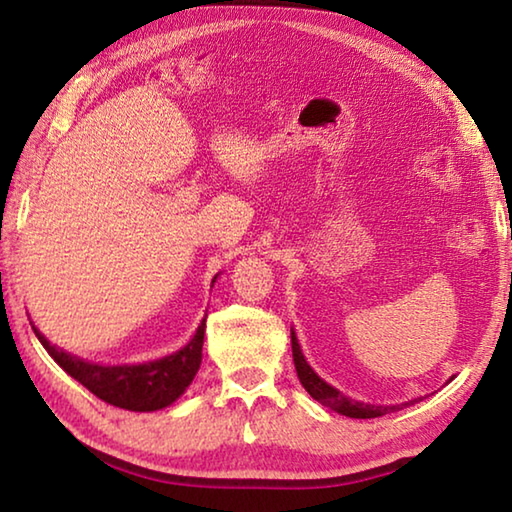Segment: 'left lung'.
Here are the masks:
<instances>
[{
	"label": "left lung",
	"mask_w": 512,
	"mask_h": 512,
	"mask_svg": "<svg viewBox=\"0 0 512 512\" xmlns=\"http://www.w3.org/2000/svg\"><path fill=\"white\" fill-rule=\"evenodd\" d=\"M291 350H293V363H296L298 379H300V384L305 386V391L314 397L316 402H320L323 406H329V409L336 413L348 415V418H361V420L379 418V415L400 411V409H404V406H411L413 402H418V400H411L404 404L379 406V404H363V402L352 400V397H345L341 391H336L334 386H329L327 381L320 379L316 372L311 370V366L305 359V354H302V350H300V343H298L296 332H293V329H291Z\"/></svg>",
	"instance_id": "1"
}]
</instances>
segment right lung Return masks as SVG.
I'll return each mask as SVG.
<instances>
[{"mask_svg":"<svg viewBox=\"0 0 512 512\" xmlns=\"http://www.w3.org/2000/svg\"><path fill=\"white\" fill-rule=\"evenodd\" d=\"M216 280V277H214ZM212 280V282H214ZM207 318V314H205ZM205 318L198 325L194 339L185 348L169 354V357L155 359L137 366H99L85 359L74 357L65 350L51 345L36 327L38 341L42 343L51 359L63 368L69 377L88 388L99 400L128 411H158L178 400L192 384L203 357L205 339Z\"/></svg>","mask_w":512,"mask_h":512,"instance_id":"right-lung-1","label":"right lung"}]
</instances>
